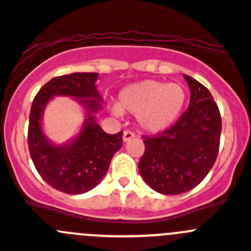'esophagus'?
Masks as SVG:
<instances>
[{
  "instance_id": "obj_1",
  "label": "esophagus",
  "mask_w": 251,
  "mask_h": 251,
  "mask_svg": "<svg viewBox=\"0 0 251 251\" xmlns=\"http://www.w3.org/2000/svg\"><path fill=\"white\" fill-rule=\"evenodd\" d=\"M136 137V134L133 132H130V130H124L123 132V141L124 142H128L130 141L132 138H134Z\"/></svg>"
}]
</instances>
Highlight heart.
Instances as JSON below:
<instances>
[{
  "instance_id": "b5f03b06",
  "label": "heart",
  "mask_w": 251,
  "mask_h": 251,
  "mask_svg": "<svg viewBox=\"0 0 251 251\" xmlns=\"http://www.w3.org/2000/svg\"><path fill=\"white\" fill-rule=\"evenodd\" d=\"M185 86L167 81L143 80L128 85L119 93L114 114L137 115L138 124L148 132L168 128L179 117L186 103Z\"/></svg>"
}]
</instances>
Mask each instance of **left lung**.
<instances>
[{"instance_id":"8db88e82","label":"left lung","mask_w":251,"mask_h":251,"mask_svg":"<svg viewBox=\"0 0 251 251\" xmlns=\"http://www.w3.org/2000/svg\"><path fill=\"white\" fill-rule=\"evenodd\" d=\"M183 76L191 90L190 106L174 126L142 137L146 150L139 172L154 191L163 195H179L196 187L214 166L220 147L219 106L206 86Z\"/></svg>"}]
</instances>
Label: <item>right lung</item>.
Masks as SVG:
<instances>
[{
	"label": "right lung",
	"mask_w": 251,
	"mask_h": 251,
	"mask_svg": "<svg viewBox=\"0 0 251 251\" xmlns=\"http://www.w3.org/2000/svg\"><path fill=\"white\" fill-rule=\"evenodd\" d=\"M97 79V73H73L54 77L39 90L31 105L27 132L31 159L46 183L69 195L84 194L98 185L123 142V132L108 134L92 115L100 109ZM54 95L77 98L88 110L82 132L64 146L51 145L41 128L42 112Z\"/></svg>",
	"instance_id": "add662e5"
}]
</instances>
